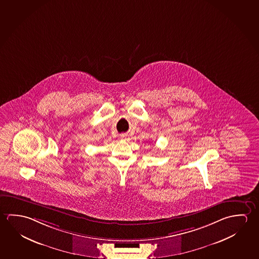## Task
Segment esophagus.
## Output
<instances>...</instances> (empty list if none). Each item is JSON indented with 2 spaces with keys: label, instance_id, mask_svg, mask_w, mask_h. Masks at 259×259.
Masks as SVG:
<instances>
[{
  "label": "esophagus",
  "instance_id": "esophagus-1",
  "mask_svg": "<svg viewBox=\"0 0 259 259\" xmlns=\"http://www.w3.org/2000/svg\"><path fill=\"white\" fill-rule=\"evenodd\" d=\"M125 137H126L125 135H121V139H122V140H125Z\"/></svg>",
  "mask_w": 259,
  "mask_h": 259
}]
</instances>
